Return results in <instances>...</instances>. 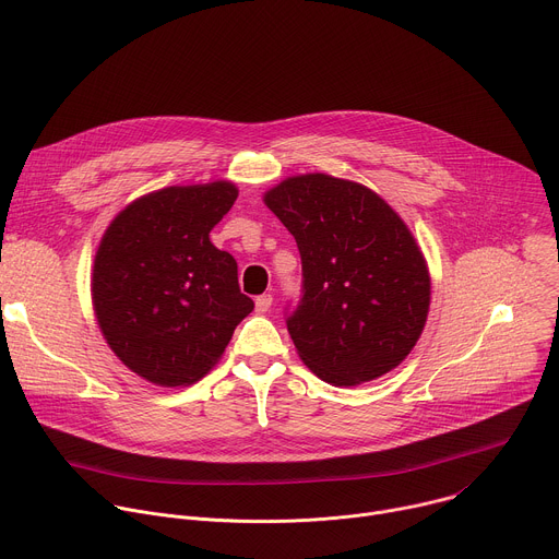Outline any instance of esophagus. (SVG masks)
I'll use <instances>...</instances> for the list:
<instances>
[{
	"label": "esophagus",
	"instance_id": "1",
	"mask_svg": "<svg viewBox=\"0 0 559 559\" xmlns=\"http://www.w3.org/2000/svg\"><path fill=\"white\" fill-rule=\"evenodd\" d=\"M270 307H272V296H270V294L257 296V311H259V313H265Z\"/></svg>",
	"mask_w": 559,
	"mask_h": 559
}]
</instances>
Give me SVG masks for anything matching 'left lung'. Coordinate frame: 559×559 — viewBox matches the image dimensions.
Returning a JSON list of instances; mask_svg holds the SVG:
<instances>
[{
  "label": "left lung",
  "mask_w": 559,
  "mask_h": 559,
  "mask_svg": "<svg viewBox=\"0 0 559 559\" xmlns=\"http://www.w3.org/2000/svg\"><path fill=\"white\" fill-rule=\"evenodd\" d=\"M263 201L302 261V300L287 318L300 360L334 386L401 365L431 302L429 267L407 223L367 186L323 173L287 177Z\"/></svg>",
  "instance_id": "left-lung-1"
}]
</instances>
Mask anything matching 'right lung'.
<instances>
[{"label":"right lung","instance_id":"1","mask_svg":"<svg viewBox=\"0 0 559 559\" xmlns=\"http://www.w3.org/2000/svg\"><path fill=\"white\" fill-rule=\"evenodd\" d=\"M238 197L231 181L170 186L126 205L93 265V309L115 356L158 386H188L223 356L254 309L212 227Z\"/></svg>","mask_w":559,"mask_h":559}]
</instances>
